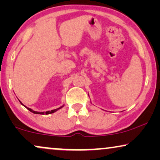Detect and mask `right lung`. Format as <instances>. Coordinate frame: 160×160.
<instances>
[{
  "label": "right lung",
  "instance_id": "1",
  "mask_svg": "<svg viewBox=\"0 0 160 160\" xmlns=\"http://www.w3.org/2000/svg\"><path fill=\"white\" fill-rule=\"evenodd\" d=\"M20 102V101H19ZM20 103L22 105V106H24V105L22 103V102H20ZM64 106V105H63V106H62L61 107H60V108H56V109H54V110H52V111H46V112H38V111H33V110H32L31 108H28V107H26V106H25L26 108H28V110H29L30 112H32V113H36V114H50V113H54L55 112V111H57L58 110H59V109H60L61 108H62V107Z\"/></svg>",
  "mask_w": 160,
  "mask_h": 160
}]
</instances>
